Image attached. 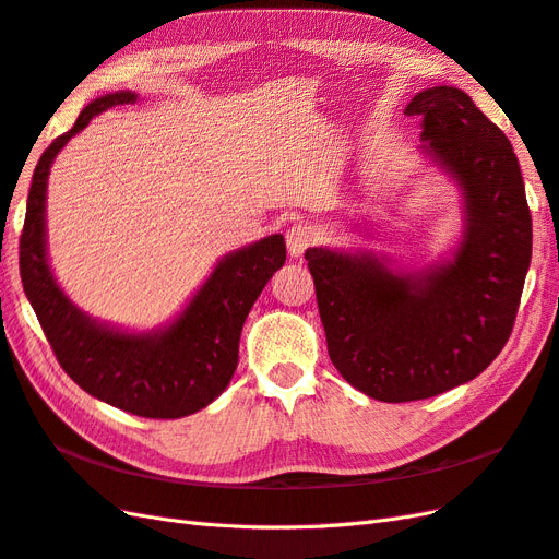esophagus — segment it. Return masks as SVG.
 Masks as SVG:
<instances>
[{
    "label": "esophagus",
    "instance_id": "obj_1",
    "mask_svg": "<svg viewBox=\"0 0 559 559\" xmlns=\"http://www.w3.org/2000/svg\"><path fill=\"white\" fill-rule=\"evenodd\" d=\"M316 241H318L316 227L308 223H296L287 229V249L294 258H301L306 249H310Z\"/></svg>",
    "mask_w": 559,
    "mask_h": 559
}]
</instances>
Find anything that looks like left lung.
Returning <instances> with one entry per match:
<instances>
[{"label":"left lung","instance_id":"1","mask_svg":"<svg viewBox=\"0 0 559 559\" xmlns=\"http://www.w3.org/2000/svg\"><path fill=\"white\" fill-rule=\"evenodd\" d=\"M405 114L421 116L419 152L465 199L451 261L407 272L374 253L306 251L334 367L384 403L439 396L481 374L508 344L531 263L524 180L502 130L448 85L417 92Z\"/></svg>","mask_w":559,"mask_h":559}]
</instances>
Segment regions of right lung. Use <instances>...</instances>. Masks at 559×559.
<instances>
[{
	"instance_id": "right-lung-1",
	"label": "right lung",
	"mask_w": 559,
	"mask_h": 559,
	"mask_svg": "<svg viewBox=\"0 0 559 559\" xmlns=\"http://www.w3.org/2000/svg\"><path fill=\"white\" fill-rule=\"evenodd\" d=\"M134 102L138 94L128 90L94 99L75 126L39 156L21 235V280L53 356L80 389L132 415L177 419L206 407L227 389L237 370L243 320L267 280L287 261V247L282 235H272L227 253L187 308L163 330L122 332L92 320L71 304L47 261L49 168L68 140L85 130L94 116Z\"/></svg>"
}]
</instances>
